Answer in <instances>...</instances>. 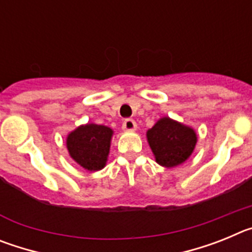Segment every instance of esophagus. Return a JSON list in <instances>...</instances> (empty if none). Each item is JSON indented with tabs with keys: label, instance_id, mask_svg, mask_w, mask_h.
<instances>
[{
	"label": "esophagus",
	"instance_id": "esophagus-1",
	"mask_svg": "<svg viewBox=\"0 0 252 252\" xmlns=\"http://www.w3.org/2000/svg\"><path fill=\"white\" fill-rule=\"evenodd\" d=\"M136 127H137L136 122L131 119L125 120L124 124H122V130L124 131H135L136 130Z\"/></svg>",
	"mask_w": 252,
	"mask_h": 252
}]
</instances>
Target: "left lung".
<instances>
[{"mask_svg": "<svg viewBox=\"0 0 252 252\" xmlns=\"http://www.w3.org/2000/svg\"><path fill=\"white\" fill-rule=\"evenodd\" d=\"M155 161L165 168L182 165L190 158L197 145L194 128L170 117H161L146 132Z\"/></svg>", "mask_w": 252, "mask_h": 252, "instance_id": "left-lung-1", "label": "left lung"}]
</instances>
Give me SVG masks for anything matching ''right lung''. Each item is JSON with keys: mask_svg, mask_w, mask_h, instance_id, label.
Wrapping results in <instances>:
<instances>
[{"mask_svg": "<svg viewBox=\"0 0 252 252\" xmlns=\"http://www.w3.org/2000/svg\"><path fill=\"white\" fill-rule=\"evenodd\" d=\"M113 130L108 126L86 124L68 133L65 144L69 157L90 171L103 169L108 160Z\"/></svg>", "mask_w": 252, "mask_h": 252, "instance_id": "obj_1", "label": "right lung"}]
</instances>
